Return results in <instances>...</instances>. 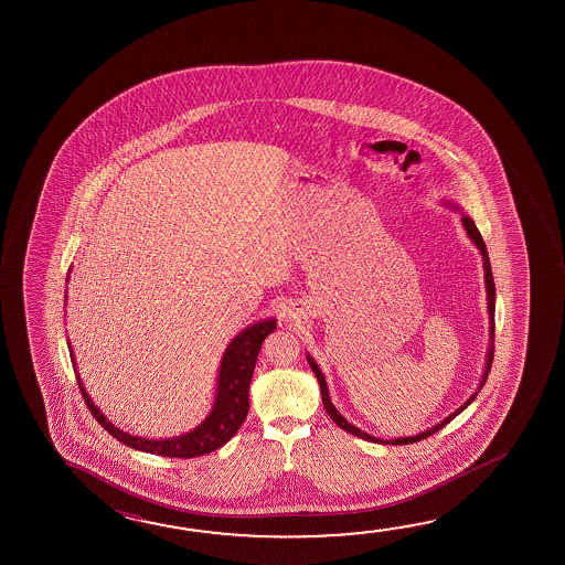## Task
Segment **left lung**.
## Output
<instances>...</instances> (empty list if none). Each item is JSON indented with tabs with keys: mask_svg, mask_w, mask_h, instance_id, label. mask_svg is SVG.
I'll list each match as a JSON object with an SVG mask.
<instances>
[{
	"mask_svg": "<svg viewBox=\"0 0 565 565\" xmlns=\"http://www.w3.org/2000/svg\"><path fill=\"white\" fill-rule=\"evenodd\" d=\"M462 226H465L467 234L471 236V241L475 242V246L481 250L482 264H484V284H487V294H489L490 349L489 356H487V366H484V376H482L481 386H479V390H481L482 386H484L487 379H489L490 366H492V359H494V356H492V354H494V342H492V339H494V296H497V291H494V278H492V269H490L489 252H487V246H484V241H482L481 232H479V228L475 226L472 218H469V216H462ZM307 361H309V366H311V371L315 372V376H317V380H319V386H321V396H323L324 409H327V414L331 416V419H333L334 424L341 427V429H344V431L356 435V437H361V439H366V441H374V444L407 445L417 444V441H422V439H427L429 435H434L435 431H439L441 427L447 426V424H449V422H451L455 416H459L462 409L469 406L472 399L477 398V394H479V392H475L471 398L467 399V402H465V404H462V406L459 407L457 412H454V414H451L449 417H445L441 424H437V426L431 427V429H427V431H424V434L414 435V437H398V439H390V441H384V439H379V437H374V435H369L366 431H362V429H359V427L351 426V424H349V422H347V419H344V417H342L341 414L337 412V407L331 404V398H329V390H327V382H324L323 372L319 371V366L315 364V361L311 359V356H307Z\"/></svg>",
	"mask_w": 565,
	"mask_h": 565,
	"instance_id": "left-lung-1",
	"label": "left lung"
}]
</instances>
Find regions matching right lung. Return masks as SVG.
I'll use <instances>...</instances> for the list:
<instances>
[{
	"mask_svg": "<svg viewBox=\"0 0 565 565\" xmlns=\"http://www.w3.org/2000/svg\"><path fill=\"white\" fill-rule=\"evenodd\" d=\"M276 321H262L252 324L246 331H242L234 341L228 344L224 352L221 371H218V390L214 399L213 412L204 419L201 426L193 429L191 434L179 435L173 439H141L130 434H124L118 427L111 426L110 422L94 406L83 382L76 376L78 388L83 392L84 402L96 417V422L118 441L128 445L131 449L146 451V454L161 455V457H177V459H193L204 454H211L214 449L223 447L232 435L241 429L244 419L248 416L250 402H248V388H250L252 374L258 362L262 342L274 333ZM71 359L75 356L71 352Z\"/></svg>",
	"mask_w": 565,
	"mask_h": 565,
	"instance_id": "right-lung-1",
	"label": "right lung"
}]
</instances>
